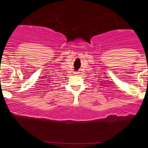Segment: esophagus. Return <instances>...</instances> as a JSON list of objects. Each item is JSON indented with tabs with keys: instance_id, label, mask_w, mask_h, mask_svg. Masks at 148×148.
I'll list each match as a JSON object with an SVG mask.
<instances>
[{
	"instance_id": "obj_1",
	"label": "esophagus",
	"mask_w": 148,
	"mask_h": 148,
	"mask_svg": "<svg viewBox=\"0 0 148 148\" xmlns=\"http://www.w3.org/2000/svg\"><path fill=\"white\" fill-rule=\"evenodd\" d=\"M75 74L76 75H78V74H79V72H75Z\"/></svg>"
}]
</instances>
